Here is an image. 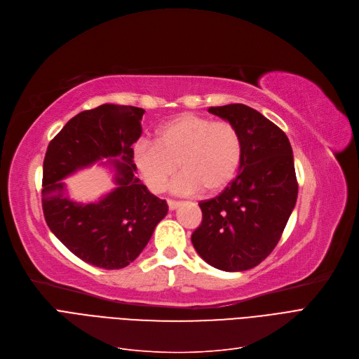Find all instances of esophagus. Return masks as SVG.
<instances>
[{
  "mask_svg": "<svg viewBox=\"0 0 359 359\" xmlns=\"http://www.w3.org/2000/svg\"><path fill=\"white\" fill-rule=\"evenodd\" d=\"M166 203H168L169 210H175L180 206V201H177V200H168Z\"/></svg>",
  "mask_w": 359,
  "mask_h": 359,
  "instance_id": "34e87169",
  "label": "esophagus"
}]
</instances>
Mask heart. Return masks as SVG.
Returning <instances> with one entry per match:
<instances>
[{
    "label": "heart",
    "instance_id": "b5f03b06",
    "mask_svg": "<svg viewBox=\"0 0 359 359\" xmlns=\"http://www.w3.org/2000/svg\"><path fill=\"white\" fill-rule=\"evenodd\" d=\"M243 155L241 133L232 123L184 114L156 131V143L135 144L134 162L151 193H162L180 169L177 194H216L233 181Z\"/></svg>",
    "mask_w": 359,
    "mask_h": 359
}]
</instances>
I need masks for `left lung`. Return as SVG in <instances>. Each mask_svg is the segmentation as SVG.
Instances as JSON below:
<instances>
[{
  "instance_id": "left-lung-1",
  "label": "left lung",
  "mask_w": 359,
  "mask_h": 359,
  "mask_svg": "<svg viewBox=\"0 0 359 359\" xmlns=\"http://www.w3.org/2000/svg\"><path fill=\"white\" fill-rule=\"evenodd\" d=\"M241 133L240 172L216 197L201 200L191 243L200 257L225 271L260 264L278 245L298 197L292 147L270 119L243 104L208 109Z\"/></svg>"
}]
</instances>
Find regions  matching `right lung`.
<instances>
[{"label": "right lung", "instance_id": "add662e5", "mask_svg": "<svg viewBox=\"0 0 359 359\" xmlns=\"http://www.w3.org/2000/svg\"><path fill=\"white\" fill-rule=\"evenodd\" d=\"M144 109L105 104L77 114L49 142L43 159L42 209L46 225L83 262L123 269L139 257L168 204L134 177L133 143L142 135ZM115 162L118 187L97 203L81 205L62 194L59 180L102 157Z\"/></svg>", "mask_w": 359, "mask_h": 359}]
</instances>
